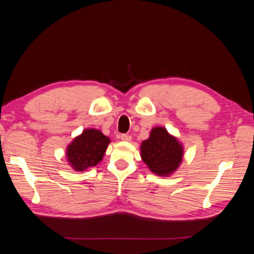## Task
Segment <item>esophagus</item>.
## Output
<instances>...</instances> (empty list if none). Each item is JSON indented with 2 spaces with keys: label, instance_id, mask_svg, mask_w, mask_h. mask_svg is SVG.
I'll use <instances>...</instances> for the list:
<instances>
[{
  "label": "esophagus",
  "instance_id": "esophagus-1",
  "mask_svg": "<svg viewBox=\"0 0 254 254\" xmlns=\"http://www.w3.org/2000/svg\"><path fill=\"white\" fill-rule=\"evenodd\" d=\"M121 140H122V141H125V142H129V141H131V135L126 134V133L122 134V135H121Z\"/></svg>",
  "mask_w": 254,
  "mask_h": 254
}]
</instances>
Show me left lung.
<instances>
[{
    "instance_id": "1",
    "label": "left lung",
    "mask_w": 254,
    "mask_h": 254,
    "mask_svg": "<svg viewBox=\"0 0 254 254\" xmlns=\"http://www.w3.org/2000/svg\"><path fill=\"white\" fill-rule=\"evenodd\" d=\"M141 158L153 174L167 177L181 164L183 146L164 127H155L142 142Z\"/></svg>"
}]
</instances>
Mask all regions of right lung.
Here are the masks:
<instances>
[{"mask_svg":"<svg viewBox=\"0 0 254 254\" xmlns=\"http://www.w3.org/2000/svg\"><path fill=\"white\" fill-rule=\"evenodd\" d=\"M109 143L110 139L101 130L84 129L66 147L67 162L75 171H86L101 162Z\"/></svg>","mask_w":254,"mask_h":254,"instance_id":"1","label":"right lung"}]
</instances>
